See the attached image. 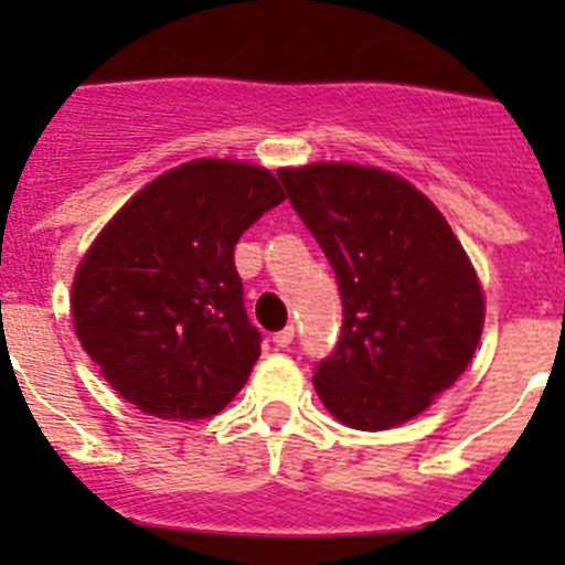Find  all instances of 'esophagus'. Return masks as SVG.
Returning a JSON list of instances; mask_svg holds the SVG:
<instances>
[{
    "instance_id": "34e87169",
    "label": "esophagus",
    "mask_w": 565,
    "mask_h": 565,
    "mask_svg": "<svg viewBox=\"0 0 565 565\" xmlns=\"http://www.w3.org/2000/svg\"><path fill=\"white\" fill-rule=\"evenodd\" d=\"M271 342L277 344V348H288V344L294 342V326L282 328V331H279V333H274V339H271Z\"/></svg>"
}]
</instances>
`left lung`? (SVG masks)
I'll list each match as a JSON object with an SVG mask.
<instances>
[{
	"instance_id": "left-lung-1",
	"label": "left lung",
	"mask_w": 565,
	"mask_h": 565,
	"mask_svg": "<svg viewBox=\"0 0 565 565\" xmlns=\"http://www.w3.org/2000/svg\"><path fill=\"white\" fill-rule=\"evenodd\" d=\"M277 174L342 294V337L313 373L317 396L356 430L411 422L476 356L487 299L472 259L402 174L339 161Z\"/></svg>"
}]
</instances>
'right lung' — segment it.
Segmentation results:
<instances>
[{
	"label": "right lung",
	"instance_id": "1",
	"mask_svg": "<svg viewBox=\"0 0 565 565\" xmlns=\"http://www.w3.org/2000/svg\"><path fill=\"white\" fill-rule=\"evenodd\" d=\"M282 201L266 167L194 158L109 217L78 263L70 317L118 396L181 422L237 396L259 359V331L243 308L234 246Z\"/></svg>",
	"mask_w": 565,
	"mask_h": 565
}]
</instances>
